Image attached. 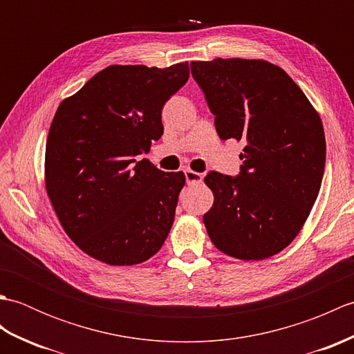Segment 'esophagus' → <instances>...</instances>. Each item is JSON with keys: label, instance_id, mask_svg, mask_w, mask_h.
I'll return each mask as SVG.
<instances>
[{"label": "esophagus", "instance_id": "esophagus-1", "mask_svg": "<svg viewBox=\"0 0 354 354\" xmlns=\"http://www.w3.org/2000/svg\"><path fill=\"white\" fill-rule=\"evenodd\" d=\"M184 175H185V181L189 185H194V184H201L202 183V176L201 173L194 171V170H190V169H185L184 170Z\"/></svg>", "mask_w": 354, "mask_h": 354}]
</instances>
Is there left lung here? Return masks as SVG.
<instances>
[{
	"label": "left lung",
	"instance_id": "obj_1",
	"mask_svg": "<svg viewBox=\"0 0 354 354\" xmlns=\"http://www.w3.org/2000/svg\"><path fill=\"white\" fill-rule=\"evenodd\" d=\"M221 140L245 142L240 175L209 171L214 194L204 214L217 250L265 260L301 231L318 198L326 165L319 114L280 66L263 59L192 62Z\"/></svg>",
	"mask_w": 354,
	"mask_h": 354
}]
</instances>
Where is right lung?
I'll return each mask as SVG.
<instances>
[{"instance_id":"right-lung-1","label":"right lung","mask_w":354,"mask_h":354,"mask_svg":"<svg viewBox=\"0 0 354 354\" xmlns=\"http://www.w3.org/2000/svg\"><path fill=\"white\" fill-rule=\"evenodd\" d=\"M189 74V62L111 65L59 104L45 189L64 231L89 257L138 265L167 239L185 176L137 158L161 138L164 103Z\"/></svg>"}]
</instances>
